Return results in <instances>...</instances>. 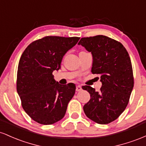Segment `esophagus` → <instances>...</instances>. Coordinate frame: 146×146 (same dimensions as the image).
<instances>
[{
	"instance_id": "34e87169",
	"label": "esophagus",
	"mask_w": 146,
	"mask_h": 146,
	"mask_svg": "<svg viewBox=\"0 0 146 146\" xmlns=\"http://www.w3.org/2000/svg\"><path fill=\"white\" fill-rule=\"evenodd\" d=\"M82 90V86H80V85H78V86H76V91L80 92Z\"/></svg>"
}]
</instances>
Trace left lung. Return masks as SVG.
Masks as SVG:
<instances>
[{
	"mask_svg": "<svg viewBox=\"0 0 146 146\" xmlns=\"http://www.w3.org/2000/svg\"><path fill=\"white\" fill-rule=\"evenodd\" d=\"M78 44L91 52V72L100 75L102 84L100 92L82 86L90 95L84 111L92 121L108 124L119 117L128 104L134 86L130 56L121 43L102 35L81 38Z\"/></svg>",
	"mask_w": 146,
	"mask_h": 146,
	"instance_id": "1",
	"label": "left lung"
}]
</instances>
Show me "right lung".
Masks as SVG:
<instances>
[{
	"instance_id": "right-lung-1",
	"label": "right lung",
	"mask_w": 146,
	"mask_h": 146,
	"mask_svg": "<svg viewBox=\"0 0 146 146\" xmlns=\"http://www.w3.org/2000/svg\"><path fill=\"white\" fill-rule=\"evenodd\" d=\"M79 40L46 36L31 42L22 54L17 72L18 94L26 113L40 124L61 120L75 94L74 84H60L53 72L60 69L63 56Z\"/></svg>"
}]
</instances>
